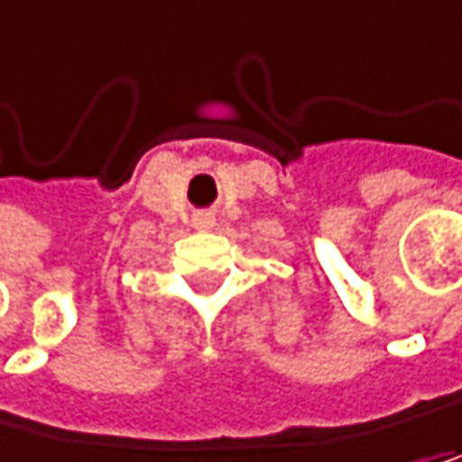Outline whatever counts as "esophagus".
I'll return each mask as SVG.
<instances>
[{"instance_id": "1", "label": "esophagus", "mask_w": 462, "mask_h": 462, "mask_svg": "<svg viewBox=\"0 0 462 462\" xmlns=\"http://www.w3.org/2000/svg\"><path fill=\"white\" fill-rule=\"evenodd\" d=\"M194 228H199V231L214 228V217L211 214H194Z\"/></svg>"}]
</instances>
